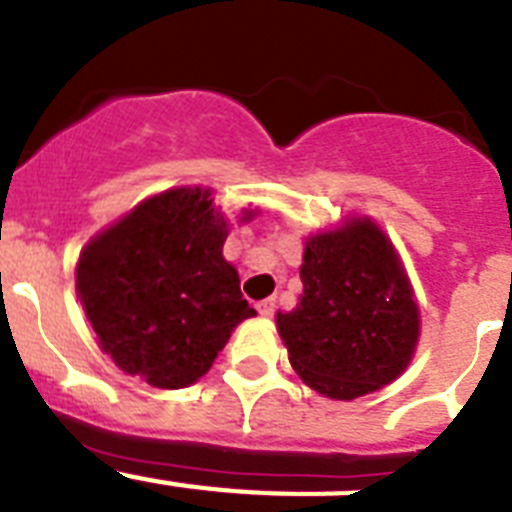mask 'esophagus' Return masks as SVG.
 Returning a JSON list of instances; mask_svg holds the SVG:
<instances>
[{
    "label": "esophagus",
    "mask_w": 512,
    "mask_h": 512,
    "mask_svg": "<svg viewBox=\"0 0 512 512\" xmlns=\"http://www.w3.org/2000/svg\"><path fill=\"white\" fill-rule=\"evenodd\" d=\"M256 310H259L261 318H271V315L277 312V300H274V297H269V300L259 302V305H256Z\"/></svg>",
    "instance_id": "34e87169"
}]
</instances>
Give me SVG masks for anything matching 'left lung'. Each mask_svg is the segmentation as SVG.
Here are the masks:
<instances>
[{"instance_id":"obj_1","label":"left lung","mask_w":512,"mask_h":512,"mask_svg":"<svg viewBox=\"0 0 512 512\" xmlns=\"http://www.w3.org/2000/svg\"><path fill=\"white\" fill-rule=\"evenodd\" d=\"M300 279V302L277 312V330L307 387L356 400L408 369L420 310L400 253L372 217L310 235Z\"/></svg>"}]
</instances>
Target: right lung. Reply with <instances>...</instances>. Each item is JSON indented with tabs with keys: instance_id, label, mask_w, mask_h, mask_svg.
<instances>
[{
	"instance_id": "add662e5",
	"label": "right lung",
	"mask_w": 512,
	"mask_h": 512,
	"mask_svg": "<svg viewBox=\"0 0 512 512\" xmlns=\"http://www.w3.org/2000/svg\"><path fill=\"white\" fill-rule=\"evenodd\" d=\"M212 200L202 187L153 194L94 235L76 264L99 348L158 390L205 377L238 323L256 315L223 256L230 220ZM256 215L246 207L238 223Z\"/></svg>"
}]
</instances>
